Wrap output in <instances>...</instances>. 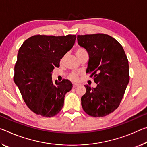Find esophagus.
Segmentation results:
<instances>
[{
	"instance_id": "obj_1",
	"label": "esophagus",
	"mask_w": 147,
	"mask_h": 147,
	"mask_svg": "<svg viewBox=\"0 0 147 147\" xmlns=\"http://www.w3.org/2000/svg\"><path fill=\"white\" fill-rule=\"evenodd\" d=\"M73 88H76L77 86H79V84H73Z\"/></svg>"
}]
</instances>
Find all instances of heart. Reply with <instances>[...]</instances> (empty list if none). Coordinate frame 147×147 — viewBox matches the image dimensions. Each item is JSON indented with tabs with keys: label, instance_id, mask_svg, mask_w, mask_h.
Returning a JSON list of instances; mask_svg holds the SVG:
<instances>
[{
	"label": "heart",
	"instance_id": "obj_1",
	"mask_svg": "<svg viewBox=\"0 0 147 147\" xmlns=\"http://www.w3.org/2000/svg\"><path fill=\"white\" fill-rule=\"evenodd\" d=\"M84 52H86V50H84L83 48H77L75 50V54H76V56H77V57L79 56V55L82 54V53H84ZM70 78H71V80H73V81H76V80H78V75H77V74L72 73L71 75H70Z\"/></svg>",
	"mask_w": 147,
	"mask_h": 147
}]
</instances>
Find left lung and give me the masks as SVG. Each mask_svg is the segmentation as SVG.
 I'll return each mask as SVG.
<instances>
[{
    "instance_id": "8db88e82",
    "label": "left lung",
    "mask_w": 147,
    "mask_h": 147,
    "mask_svg": "<svg viewBox=\"0 0 147 147\" xmlns=\"http://www.w3.org/2000/svg\"><path fill=\"white\" fill-rule=\"evenodd\" d=\"M77 40L89 55L86 73L97 84L85 85L82 107L88 115L103 117L116 110L124 96L129 80L127 58L121 44L107 34L78 35Z\"/></svg>"
}]
</instances>
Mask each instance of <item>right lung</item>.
<instances>
[{"mask_svg":"<svg viewBox=\"0 0 147 147\" xmlns=\"http://www.w3.org/2000/svg\"><path fill=\"white\" fill-rule=\"evenodd\" d=\"M76 35H35L19 49L14 67V82L27 107L36 115L52 117L63 107L65 95L72 90L68 80L52 78L54 67L75 43Z\"/></svg>","mask_w":147,"mask_h":147,"instance_id":"right-lung-1","label":"right lung"}]
</instances>
